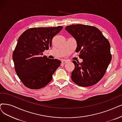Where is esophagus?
<instances>
[{
  "instance_id": "1",
  "label": "esophagus",
  "mask_w": 122,
  "mask_h": 122,
  "mask_svg": "<svg viewBox=\"0 0 122 122\" xmlns=\"http://www.w3.org/2000/svg\"><path fill=\"white\" fill-rule=\"evenodd\" d=\"M67 62V61H66V60H63L61 61V63L62 64H66V63Z\"/></svg>"
}]
</instances>
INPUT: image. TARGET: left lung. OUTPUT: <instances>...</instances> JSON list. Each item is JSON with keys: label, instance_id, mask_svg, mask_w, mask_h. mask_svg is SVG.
<instances>
[{"label": "left lung", "instance_id": "left-lung-1", "mask_svg": "<svg viewBox=\"0 0 122 122\" xmlns=\"http://www.w3.org/2000/svg\"><path fill=\"white\" fill-rule=\"evenodd\" d=\"M66 30L76 41V52H80V63L73 61L75 67L71 79L77 85L89 86L103 78L112 60L109 41L97 27L83 24L66 26Z\"/></svg>", "mask_w": 122, "mask_h": 122}]
</instances>
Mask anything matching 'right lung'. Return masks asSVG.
<instances>
[{"mask_svg": "<svg viewBox=\"0 0 122 122\" xmlns=\"http://www.w3.org/2000/svg\"><path fill=\"white\" fill-rule=\"evenodd\" d=\"M62 26L33 27L19 36L12 58L14 69L19 79L28 88L37 90L51 81L52 75L61 61L49 59L43 52L51 46L53 37L62 30Z\"/></svg>", "mask_w": 122, "mask_h": 122, "instance_id": "add662e5", "label": "right lung"}]
</instances>
